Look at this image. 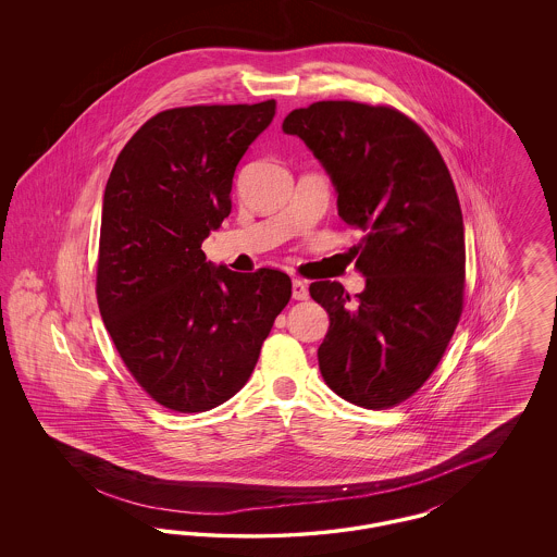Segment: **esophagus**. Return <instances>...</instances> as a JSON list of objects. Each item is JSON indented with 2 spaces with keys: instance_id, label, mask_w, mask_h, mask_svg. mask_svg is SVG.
Instances as JSON below:
<instances>
[{
  "instance_id": "34e87169",
  "label": "esophagus",
  "mask_w": 557,
  "mask_h": 557,
  "mask_svg": "<svg viewBox=\"0 0 557 557\" xmlns=\"http://www.w3.org/2000/svg\"><path fill=\"white\" fill-rule=\"evenodd\" d=\"M292 298L294 300H307L309 298V288H307L305 282H300V280L292 282Z\"/></svg>"
}]
</instances>
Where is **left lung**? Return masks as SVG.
Instances as JSON below:
<instances>
[{"label": "left lung", "instance_id": "obj_1", "mask_svg": "<svg viewBox=\"0 0 557 557\" xmlns=\"http://www.w3.org/2000/svg\"><path fill=\"white\" fill-rule=\"evenodd\" d=\"M282 129L313 152L341 219L363 232L357 300L338 282L309 286L330 318L319 370L348 403L393 407L430 377L461 315L466 239L449 169L395 108L315 102L292 110Z\"/></svg>", "mask_w": 557, "mask_h": 557}]
</instances>
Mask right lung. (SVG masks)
Listing matches in <instances>:
<instances>
[{"mask_svg":"<svg viewBox=\"0 0 557 557\" xmlns=\"http://www.w3.org/2000/svg\"><path fill=\"white\" fill-rule=\"evenodd\" d=\"M275 100L159 112L121 150L102 200L98 307L137 384L198 413L248 382L288 305L277 269L212 265L202 242L232 212V184Z\"/></svg>","mask_w":557,"mask_h":557,"instance_id":"add662e5","label":"right lung"}]
</instances>
